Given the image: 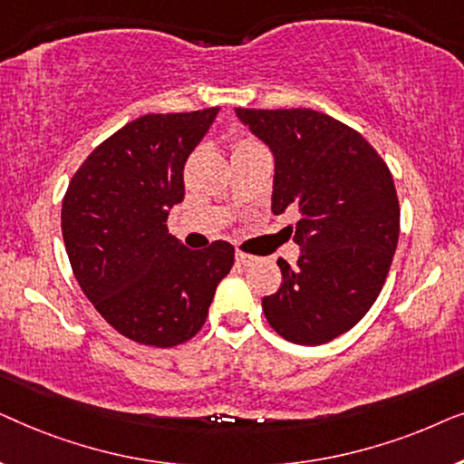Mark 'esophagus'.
<instances>
[{"label":"esophagus","instance_id":"esophagus-1","mask_svg":"<svg viewBox=\"0 0 464 464\" xmlns=\"http://www.w3.org/2000/svg\"><path fill=\"white\" fill-rule=\"evenodd\" d=\"M253 256H249V253H245V251H237V262L240 264V266H249L251 262H253Z\"/></svg>","mask_w":464,"mask_h":464}]
</instances>
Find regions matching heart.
Returning a JSON list of instances; mask_svg holds the SVG:
<instances>
[{"mask_svg": "<svg viewBox=\"0 0 464 464\" xmlns=\"http://www.w3.org/2000/svg\"><path fill=\"white\" fill-rule=\"evenodd\" d=\"M251 143H256V141H251V139H238V141H234V150L245 148V145H251Z\"/></svg>", "mask_w": 464, "mask_h": 464, "instance_id": "b5f03b06", "label": "heart"}]
</instances>
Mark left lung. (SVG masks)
I'll return each instance as SVG.
<instances>
[{
  "label": "left lung",
  "instance_id": "1",
  "mask_svg": "<svg viewBox=\"0 0 464 464\" xmlns=\"http://www.w3.org/2000/svg\"><path fill=\"white\" fill-rule=\"evenodd\" d=\"M237 116L275 154L272 211L297 208L289 237L295 268L278 259L283 283L262 300L272 329L319 346L363 319L382 291L399 240L392 175L363 135L314 110H245Z\"/></svg>",
  "mask_w": 464,
  "mask_h": 464
}]
</instances>
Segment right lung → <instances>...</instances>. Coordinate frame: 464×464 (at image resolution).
Masks as SVG:
<instances>
[{"instance_id":"1","label":"right lung","mask_w":464,"mask_h":464,"mask_svg":"<svg viewBox=\"0 0 464 464\" xmlns=\"http://www.w3.org/2000/svg\"><path fill=\"white\" fill-rule=\"evenodd\" d=\"M219 107L148 113L97 145L69 181L61 227L69 264L99 314L124 338L170 348L205 325L234 246L192 251L169 234L183 167Z\"/></svg>"}]
</instances>
